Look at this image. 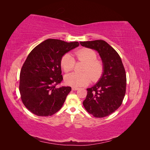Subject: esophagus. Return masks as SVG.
Segmentation results:
<instances>
[{
	"label": "esophagus",
	"instance_id": "1",
	"mask_svg": "<svg viewBox=\"0 0 150 150\" xmlns=\"http://www.w3.org/2000/svg\"><path fill=\"white\" fill-rule=\"evenodd\" d=\"M78 89H79L78 88H76V87H72V91H76V90H78Z\"/></svg>",
	"mask_w": 150,
	"mask_h": 150
}]
</instances>
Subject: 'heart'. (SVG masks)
<instances>
[{
    "label": "heart",
    "instance_id": "heart-1",
    "mask_svg": "<svg viewBox=\"0 0 150 150\" xmlns=\"http://www.w3.org/2000/svg\"><path fill=\"white\" fill-rule=\"evenodd\" d=\"M75 56L79 61L85 63L83 67L82 73L71 72L67 74L64 78L66 84L79 87L88 85L92 79L93 82L98 81L103 72V63L97 59L96 52L91 49L84 48L76 51ZM75 59L71 54L66 53L61 59L60 64L65 72L73 69L75 66Z\"/></svg>",
    "mask_w": 150,
    "mask_h": 150
}]
</instances>
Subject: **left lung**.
Returning <instances> with one entry per match:
<instances>
[{
	"mask_svg": "<svg viewBox=\"0 0 150 150\" xmlns=\"http://www.w3.org/2000/svg\"><path fill=\"white\" fill-rule=\"evenodd\" d=\"M80 44L98 52L104 69L98 82L87 89L83 106L95 117H106L120 108L125 98L126 75L124 66L118 53L104 40L80 42Z\"/></svg>",
	"mask_w": 150,
	"mask_h": 150,
	"instance_id": "obj_1",
	"label": "left lung"
}]
</instances>
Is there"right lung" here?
I'll return each mask as SVG.
<instances>
[{
    "label": "right lung",
    "instance_id": "1",
    "mask_svg": "<svg viewBox=\"0 0 150 150\" xmlns=\"http://www.w3.org/2000/svg\"><path fill=\"white\" fill-rule=\"evenodd\" d=\"M79 46L78 42L49 39L29 53L21 70L19 91L22 103L32 113L52 116L62 108L71 88H56L63 79L61 59Z\"/></svg>",
    "mask_w": 150,
    "mask_h": 150
}]
</instances>
